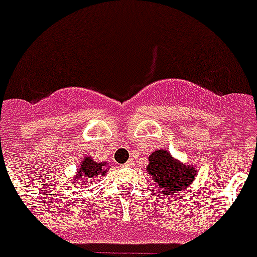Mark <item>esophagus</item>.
Returning a JSON list of instances; mask_svg holds the SVG:
<instances>
[{
	"label": "esophagus",
	"mask_w": 257,
	"mask_h": 257,
	"mask_svg": "<svg viewBox=\"0 0 257 257\" xmlns=\"http://www.w3.org/2000/svg\"><path fill=\"white\" fill-rule=\"evenodd\" d=\"M124 166H126V167H128V166H131V161H128V162H127V163L124 164Z\"/></svg>",
	"instance_id": "obj_1"
}]
</instances>
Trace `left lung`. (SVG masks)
Here are the masks:
<instances>
[{
    "label": "left lung",
    "instance_id": "obj_1",
    "mask_svg": "<svg viewBox=\"0 0 257 257\" xmlns=\"http://www.w3.org/2000/svg\"><path fill=\"white\" fill-rule=\"evenodd\" d=\"M149 161L147 172L153 176L154 182H157L164 195L186 190L196 175L195 168L183 166L164 150L151 154Z\"/></svg>",
    "mask_w": 257,
    "mask_h": 257
}]
</instances>
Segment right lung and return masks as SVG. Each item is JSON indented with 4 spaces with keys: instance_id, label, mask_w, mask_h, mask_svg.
Listing matches in <instances>:
<instances>
[{
    "instance_id": "1",
    "label": "right lung",
    "mask_w": 257,
    "mask_h": 257,
    "mask_svg": "<svg viewBox=\"0 0 257 257\" xmlns=\"http://www.w3.org/2000/svg\"><path fill=\"white\" fill-rule=\"evenodd\" d=\"M103 166L104 163H96V162L91 161L90 158L86 157L81 164L78 178H74L73 183H78L79 180L87 179V178H93V176L96 175H104L107 170H104Z\"/></svg>"
}]
</instances>
